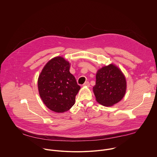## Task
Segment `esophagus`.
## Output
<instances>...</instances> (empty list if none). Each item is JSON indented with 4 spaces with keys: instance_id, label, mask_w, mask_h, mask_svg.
Listing matches in <instances>:
<instances>
[{
    "instance_id": "1",
    "label": "esophagus",
    "mask_w": 157,
    "mask_h": 157,
    "mask_svg": "<svg viewBox=\"0 0 157 157\" xmlns=\"http://www.w3.org/2000/svg\"><path fill=\"white\" fill-rule=\"evenodd\" d=\"M90 85L89 82H86L84 84H83V86H86V87H89Z\"/></svg>"
}]
</instances>
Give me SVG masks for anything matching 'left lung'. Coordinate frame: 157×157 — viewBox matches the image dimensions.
<instances>
[{
    "instance_id": "obj_1",
    "label": "left lung",
    "mask_w": 157,
    "mask_h": 157,
    "mask_svg": "<svg viewBox=\"0 0 157 157\" xmlns=\"http://www.w3.org/2000/svg\"><path fill=\"white\" fill-rule=\"evenodd\" d=\"M126 89L125 77L116 65L110 64L98 71L93 92L99 104L111 106L118 103L124 97Z\"/></svg>"
}]
</instances>
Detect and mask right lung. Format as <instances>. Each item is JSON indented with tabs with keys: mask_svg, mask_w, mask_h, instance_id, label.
I'll return each instance as SVG.
<instances>
[{
	"mask_svg": "<svg viewBox=\"0 0 157 157\" xmlns=\"http://www.w3.org/2000/svg\"><path fill=\"white\" fill-rule=\"evenodd\" d=\"M70 65L62 56L54 57L44 66L38 79L41 99L49 109L56 113L68 111L75 104L80 89L69 72Z\"/></svg>",
	"mask_w": 157,
	"mask_h": 157,
	"instance_id": "right-lung-1",
	"label": "right lung"
}]
</instances>
